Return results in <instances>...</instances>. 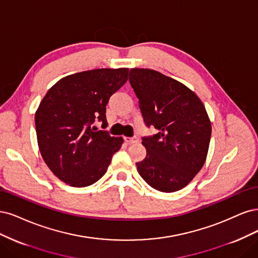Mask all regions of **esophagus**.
Returning a JSON list of instances; mask_svg holds the SVG:
<instances>
[{
	"label": "esophagus",
	"instance_id": "esophagus-1",
	"mask_svg": "<svg viewBox=\"0 0 258 258\" xmlns=\"http://www.w3.org/2000/svg\"><path fill=\"white\" fill-rule=\"evenodd\" d=\"M124 140H125L128 145L139 143V138L137 136H134V137H124Z\"/></svg>",
	"mask_w": 258,
	"mask_h": 258
}]
</instances>
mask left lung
Masks as SVG:
<instances>
[{"label":"left lung","mask_w":258,"mask_h":258,"mask_svg":"<svg viewBox=\"0 0 258 258\" xmlns=\"http://www.w3.org/2000/svg\"><path fill=\"white\" fill-rule=\"evenodd\" d=\"M130 82L147 126V149L137 170L147 183L165 193L186 186L203 168L211 138V122L199 97L181 82L149 69H132Z\"/></svg>","instance_id":"left-lung-1"}]
</instances>
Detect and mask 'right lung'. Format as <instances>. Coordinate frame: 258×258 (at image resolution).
I'll list each match as a JSON object with an SVG mask.
<instances>
[{"label":"right lung","mask_w":258,"mask_h":258,"mask_svg":"<svg viewBox=\"0 0 258 258\" xmlns=\"http://www.w3.org/2000/svg\"><path fill=\"white\" fill-rule=\"evenodd\" d=\"M128 69H98L69 75L53 85L35 112L41 156L61 181L85 187L101 179L122 137L96 131L95 120L107 126L106 105L126 82Z\"/></svg>","instance_id":"1"}]
</instances>
